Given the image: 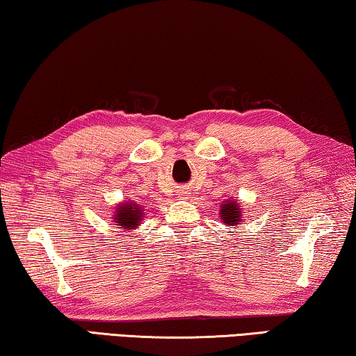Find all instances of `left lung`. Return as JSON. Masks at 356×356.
<instances>
[{
	"instance_id": "1",
	"label": "left lung",
	"mask_w": 356,
	"mask_h": 356,
	"mask_svg": "<svg viewBox=\"0 0 356 356\" xmlns=\"http://www.w3.org/2000/svg\"><path fill=\"white\" fill-rule=\"evenodd\" d=\"M243 218V212H242V206L237 200H232L229 197L225 202H221L220 206V220L222 225L227 226H237L242 222Z\"/></svg>"
}]
</instances>
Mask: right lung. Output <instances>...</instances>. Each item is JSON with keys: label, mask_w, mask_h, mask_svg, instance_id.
<instances>
[{"label": "right lung", "mask_w": 356, "mask_h": 356, "mask_svg": "<svg viewBox=\"0 0 356 356\" xmlns=\"http://www.w3.org/2000/svg\"><path fill=\"white\" fill-rule=\"evenodd\" d=\"M144 218V209L141 204H136L135 201H125L119 202L113 212V225L119 227L120 231H135L140 227L141 221Z\"/></svg>", "instance_id": "right-lung-1"}]
</instances>
